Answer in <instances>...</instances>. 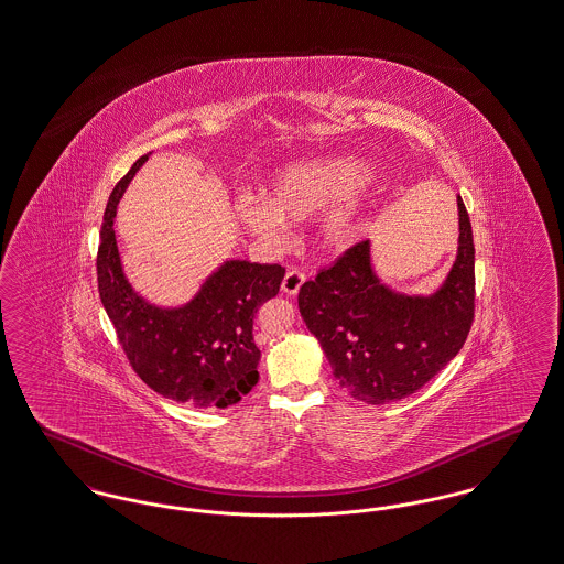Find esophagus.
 Returning a JSON list of instances; mask_svg holds the SVG:
<instances>
[{
	"label": "esophagus",
	"instance_id": "esophagus-1",
	"mask_svg": "<svg viewBox=\"0 0 564 564\" xmlns=\"http://www.w3.org/2000/svg\"><path fill=\"white\" fill-rule=\"evenodd\" d=\"M306 281V274L299 270V268H290L283 276V283H281V290L288 294V296H296L300 292V288L304 285Z\"/></svg>",
	"mask_w": 564,
	"mask_h": 564
}]
</instances>
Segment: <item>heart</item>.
I'll use <instances>...</instances> for the list:
<instances>
[{
    "label": "heart",
    "mask_w": 564,
    "mask_h": 564,
    "mask_svg": "<svg viewBox=\"0 0 564 564\" xmlns=\"http://www.w3.org/2000/svg\"><path fill=\"white\" fill-rule=\"evenodd\" d=\"M370 172V164L356 155L288 164L268 181L265 199L245 196L236 202V217L249 232L279 242L285 221H304L332 205L319 224L317 242L324 251L340 253L358 242L368 228L370 217L360 189Z\"/></svg>",
    "instance_id": "b5f03b06"
}]
</instances>
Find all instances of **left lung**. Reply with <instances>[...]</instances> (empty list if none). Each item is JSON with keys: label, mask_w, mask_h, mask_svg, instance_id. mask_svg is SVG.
Segmentation results:
<instances>
[{"label": "left lung", "mask_w": 564, "mask_h": 564, "mask_svg": "<svg viewBox=\"0 0 564 564\" xmlns=\"http://www.w3.org/2000/svg\"><path fill=\"white\" fill-rule=\"evenodd\" d=\"M458 256L432 296L386 288L362 240L300 288L299 308L334 379L368 404H388L426 386L463 349L475 317V245L458 196Z\"/></svg>", "instance_id": "left-lung-1"}]
</instances>
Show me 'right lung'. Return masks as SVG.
<instances>
[{"label": "right lung", "instance_id": "right-lung-1", "mask_svg": "<svg viewBox=\"0 0 564 564\" xmlns=\"http://www.w3.org/2000/svg\"><path fill=\"white\" fill-rule=\"evenodd\" d=\"M149 155L133 162L106 204L98 247L101 304L135 375L151 390L196 409H226L260 379L253 319L279 294L285 268L230 260L185 306L162 308L140 299L123 274L112 224L119 199Z\"/></svg>", "mask_w": 564, "mask_h": 564}]
</instances>
